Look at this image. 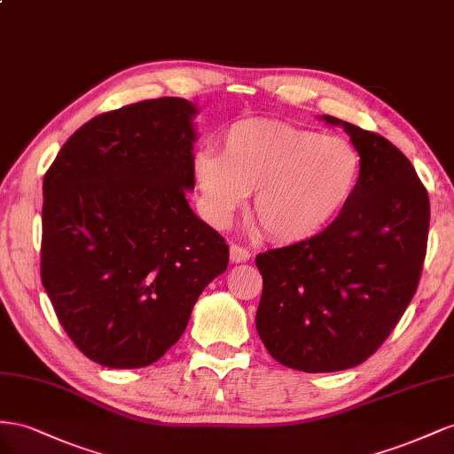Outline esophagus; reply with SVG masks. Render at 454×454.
Wrapping results in <instances>:
<instances>
[{
	"label": "esophagus",
	"instance_id": "esophagus-1",
	"mask_svg": "<svg viewBox=\"0 0 454 454\" xmlns=\"http://www.w3.org/2000/svg\"><path fill=\"white\" fill-rule=\"evenodd\" d=\"M251 258V251L247 247H241V245H230V261L231 262H245Z\"/></svg>",
	"mask_w": 454,
	"mask_h": 454
}]
</instances>
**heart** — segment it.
Listing matches in <instances>:
<instances>
[{
    "mask_svg": "<svg viewBox=\"0 0 454 454\" xmlns=\"http://www.w3.org/2000/svg\"><path fill=\"white\" fill-rule=\"evenodd\" d=\"M361 160L342 137H325L278 121H239L228 129L220 153L193 161L200 205L223 226L253 192L251 211L268 236L285 241L314 236L352 198Z\"/></svg>",
    "mask_w": 454,
    "mask_h": 454,
    "instance_id": "heart-1",
    "label": "heart"
}]
</instances>
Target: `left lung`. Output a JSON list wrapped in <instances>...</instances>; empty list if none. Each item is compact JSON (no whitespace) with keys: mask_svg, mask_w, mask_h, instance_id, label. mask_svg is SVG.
Returning <instances> with one entry per match:
<instances>
[{"mask_svg":"<svg viewBox=\"0 0 454 454\" xmlns=\"http://www.w3.org/2000/svg\"><path fill=\"white\" fill-rule=\"evenodd\" d=\"M359 153L356 192L304 241L256 254V331L270 356L304 372L352 369L390 336L417 293L430 198L390 140L333 115Z\"/></svg>","mask_w":454,"mask_h":454,"instance_id":"1","label":"left lung"}]
</instances>
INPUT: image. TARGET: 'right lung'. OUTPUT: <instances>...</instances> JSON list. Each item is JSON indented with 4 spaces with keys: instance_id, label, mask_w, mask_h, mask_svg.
Wrapping results in <instances>:
<instances>
[{
    "instance_id": "right-lung-1",
    "label": "right lung",
    "mask_w": 454,
    "mask_h": 454,
    "mask_svg": "<svg viewBox=\"0 0 454 454\" xmlns=\"http://www.w3.org/2000/svg\"><path fill=\"white\" fill-rule=\"evenodd\" d=\"M161 97L100 114L43 178L42 283L72 342L110 369L152 365L228 268L224 238L190 209L193 115Z\"/></svg>"
}]
</instances>
